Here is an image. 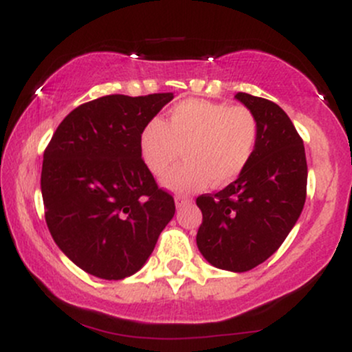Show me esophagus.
Here are the masks:
<instances>
[{"mask_svg": "<svg viewBox=\"0 0 352 352\" xmlns=\"http://www.w3.org/2000/svg\"><path fill=\"white\" fill-rule=\"evenodd\" d=\"M188 204H192V199H190V197H185V195H177L175 197V205L177 207H185V205H188Z\"/></svg>", "mask_w": 352, "mask_h": 352, "instance_id": "34e87169", "label": "esophagus"}]
</instances>
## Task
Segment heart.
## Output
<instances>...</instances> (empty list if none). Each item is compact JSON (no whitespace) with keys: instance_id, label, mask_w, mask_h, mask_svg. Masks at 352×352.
<instances>
[{"instance_id":"obj_1","label":"heart","mask_w":352,"mask_h":352,"mask_svg":"<svg viewBox=\"0 0 352 352\" xmlns=\"http://www.w3.org/2000/svg\"><path fill=\"white\" fill-rule=\"evenodd\" d=\"M258 144V120L248 107L205 99H188L172 109L164 122L152 120L140 135V152L148 170L175 192L208 184H230L245 170Z\"/></svg>"}]
</instances>
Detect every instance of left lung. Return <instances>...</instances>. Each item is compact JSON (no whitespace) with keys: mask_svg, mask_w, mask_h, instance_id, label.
I'll list each match as a JSON object with an SVG mask.
<instances>
[{"mask_svg":"<svg viewBox=\"0 0 352 352\" xmlns=\"http://www.w3.org/2000/svg\"><path fill=\"white\" fill-rule=\"evenodd\" d=\"M258 120V144L243 172L217 193L197 199V246L210 265L243 273L280 248L301 215L308 165L302 139L272 100L238 92Z\"/></svg>","mask_w":352,"mask_h":352,"instance_id":"obj_1","label":"left lung"}]
</instances>
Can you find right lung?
Instances as JSON below:
<instances>
[{"label": "right lung", "mask_w": 352, "mask_h": 352, "mask_svg": "<svg viewBox=\"0 0 352 352\" xmlns=\"http://www.w3.org/2000/svg\"><path fill=\"white\" fill-rule=\"evenodd\" d=\"M172 92L111 94L80 104L44 151V217L60 252L102 280L142 268L173 218L175 201L159 188L140 152V135Z\"/></svg>", "instance_id": "add662e5"}]
</instances>
